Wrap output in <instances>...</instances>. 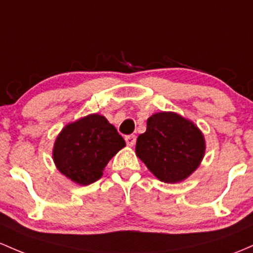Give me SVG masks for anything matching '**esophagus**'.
Returning <instances> with one entry per match:
<instances>
[{"mask_svg":"<svg viewBox=\"0 0 253 253\" xmlns=\"http://www.w3.org/2000/svg\"><path fill=\"white\" fill-rule=\"evenodd\" d=\"M125 140H126L127 145L128 146H133L135 144V135L134 134H129L125 137Z\"/></svg>","mask_w":253,"mask_h":253,"instance_id":"esophagus-1","label":"esophagus"}]
</instances>
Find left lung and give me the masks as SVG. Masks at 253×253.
I'll return each mask as SVG.
<instances>
[{
  "mask_svg": "<svg viewBox=\"0 0 253 253\" xmlns=\"http://www.w3.org/2000/svg\"><path fill=\"white\" fill-rule=\"evenodd\" d=\"M205 148L203 133L192 121L174 112H161L148 119L135 155L160 181L176 184L196 171Z\"/></svg>",
  "mask_w": 253,
  "mask_h": 253,
  "instance_id": "left-lung-1",
  "label": "left lung"
}]
</instances>
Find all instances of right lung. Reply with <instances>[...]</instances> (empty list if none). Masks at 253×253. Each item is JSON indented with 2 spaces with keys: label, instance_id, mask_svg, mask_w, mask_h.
I'll use <instances>...</instances> for the list:
<instances>
[{
  "label": "right lung",
  "instance_id": "add662e5",
  "mask_svg": "<svg viewBox=\"0 0 253 253\" xmlns=\"http://www.w3.org/2000/svg\"><path fill=\"white\" fill-rule=\"evenodd\" d=\"M125 146L124 138L103 115L90 114L61 129L52 158L61 174L86 186L101 179L108 162Z\"/></svg>",
  "mask_w": 253,
  "mask_h": 253
}]
</instances>
